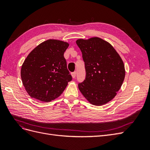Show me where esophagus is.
I'll return each instance as SVG.
<instances>
[{"instance_id": "obj_1", "label": "esophagus", "mask_w": 150, "mask_h": 150, "mask_svg": "<svg viewBox=\"0 0 150 150\" xmlns=\"http://www.w3.org/2000/svg\"><path fill=\"white\" fill-rule=\"evenodd\" d=\"M76 73H77V72L76 71H74V72H72V78H76Z\"/></svg>"}]
</instances>
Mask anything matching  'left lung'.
Instances as JSON below:
<instances>
[{
  "instance_id": "obj_1",
  "label": "left lung",
  "mask_w": 150,
  "mask_h": 150,
  "mask_svg": "<svg viewBox=\"0 0 150 150\" xmlns=\"http://www.w3.org/2000/svg\"><path fill=\"white\" fill-rule=\"evenodd\" d=\"M82 52L85 79L79 83L81 93L96 106L110 101L123 83L125 69L121 57L111 45L99 38L78 39Z\"/></svg>"
}]
</instances>
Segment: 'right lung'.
Instances as JSON below:
<instances>
[{
	"label": "right lung",
	"mask_w": 150,
	"mask_h": 150,
	"mask_svg": "<svg viewBox=\"0 0 150 150\" xmlns=\"http://www.w3.org/2000/svg\"><path fill=\"white\" fill-rule=\"evenodd\" d=\"M68 46L66 42L49 39L40 44L26 57L21 74L31 98L49 102L64 91L72 79L64 57Z\"/></svg>",
	"instance_id": "add662e5"
}]
</instances>
